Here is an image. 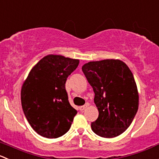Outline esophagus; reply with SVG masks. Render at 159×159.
I'll return each mask as SVG.
<instances>
[{"label":"esophagus","instance_id":"esophagus-1","mask_svg":"<svg viewBox=\"0 0 159 159\" xmlns=\"http://www.w3.org/2000/svg\"><path fill=\"white\" fill-rule=\"evenodd\" d=\"M88 106H89V103H86V104L84 105V106H80L79 109H80V110H81V111H83V110H84V109H85L86 108L88 107Z\"/></svg>","mask_w":159,"mask_h":159}]
</instances>
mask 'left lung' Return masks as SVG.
<instances>
[{
	"label": "left lung",
	"mask_w": 159,
	"mask_h": 159,
	"mask_svg": "<svg viewBox=\"0 0 159 159\" xmlns=\"http://www.w3.org/2000/svg\"><path fill=\"white\" fill-rule=\"evenodd\" d=\"M82 71L95 92L98 117L92 131L105 138L124 133L131 124L139 106V94L128 66L120 60L90 61Z\"/></svg>",
	"instance_id": "1"
}]
</instances>
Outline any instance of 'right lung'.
<instances>
[{"mask_svg": "<svg viewBox=\"0 0 159 159\" xmlns=\"http://www.w3.org/2000/svg\"><path fill=\"white\" fill-rule=\"evenodd\" d=\"M78 64V59L47 55L32 67L25 80L21 89L23 112L40 136L57 138L70 128L78 112L69 103L65 83Z\"/></svg>", "mask_w": 159, "mask_h": 159, "instance_id": "add662e5", "label": "right lung"}]
</instances>
